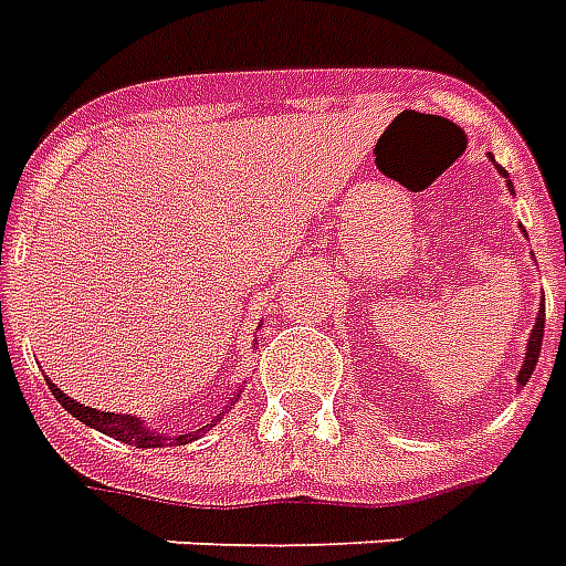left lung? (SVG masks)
Wrapping results in <instances>:
<instances>
[{
  "instance_id": "1",
  "label": "left lung",
  "mask_w": 566,
  "mask_h": 566,
  "mask_svg": "<svg viewBox=\"0 0 566 566\" xmlns=\"http://www.w3.org/2000/svg\"><path fill=\"white\" fill-rule=\"evenodd\" d=\"M497 174H504V170L497 167ZM504 177H506V174H504ZM506 186H510V179H506ZM510 191H513V186H510ZM543 329H546V308H539L537 324H534V329H531L528 350H525V363H522V368H518V375H516L518 387H525V384H528L531 371H534V366H537L539 345H543Z\"/></svg>"
}]
</instances>
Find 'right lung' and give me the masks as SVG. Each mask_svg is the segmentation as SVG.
<instances>
[{"label":"right lung","mask_w":566,"mask_h":566,"mask_svg":"<svg viewBox=\"0 0 566 566\" xmlns=\"http://www.w3.org/2000/svg\"><path fill=\"white\" fill-rule=\"evenodd\" d=\"M50 392L56 396V401H60L71 417H77L81 422H86L90 429H95V432H102V434H111V438H116V441L132 443V447H144V450H153V447H182V443L198 441L200 434H207L209 429H212V426L228 413V408H224V411L216 413L203 429H195V432L167 434V432H155V429H149L140 417H132V413H107V411H95V408H86V405H81V401H74L71 396H65L56 384H50ZM237 396H240V392H237ZM233 401L237 399H230V405H233Z\"/></svg>","instance_id":"add662e5"}]
</instances>
